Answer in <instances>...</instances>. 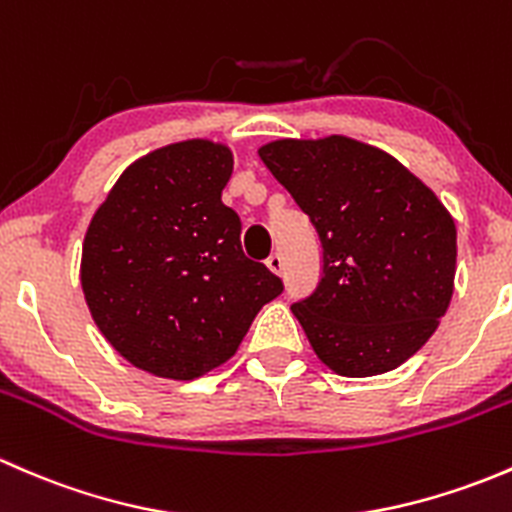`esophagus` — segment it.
I'll return each mask as SVG.
<instances>
[{
	"instance_id": "obj_1",
	"label": "esophagus",
	"mask_w": 512,
	"mask_h": 512,
	"mask_svg": "<svg viewBox=\"0 0 512 512\" xmlns=\"http://www.w3.org/2000/svg\"><path fill=\"white\" fill-rule=\"evenodd\" d=\"M265 265H267V270L275 272V275H282V270H285V262H282L280 255H270L267 257Z\"/></svg>"
}]
</instances>
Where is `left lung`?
Returning <instances> with one entry per match:
<instances>
[{
    "mask_svg": "<svg viewBox=\"0 0 512 512\" xmlns=\"http://www.w3.org/2000/svg\"><path fill=\"white\" fill-rule=\"evenodd\" d=\"M257 153L322 240V282L292 307L319 361L364 379L411 359L453 297L446 205L394 156L349 136L280 138Z\"/></svg>",
    "mask_w": 512,
    "mask_h": 512,
    "instance_id": "1",
    "label": "left lung"
}]
</instances>
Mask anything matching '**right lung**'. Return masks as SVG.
I'll list each match as a JSON object with an SVG mask.
<instances>
[{"mask_svg": "<svg viewBox=\"0 0 512 512\" xmlns=\"http://www.w3.org/2000/svg\"><path fill=\"white\" fill-rule=\"evenodd\" d=\"M230 146L190 138L133 160L81 247V289L106 342L136 369L190 381L232 359L280 277L242 255L223 203Z\"/></svg>", "mask_w": 512, "mask_h": 512, "instance_id": "add662e5", "label": "right lung"}]
</instances>
